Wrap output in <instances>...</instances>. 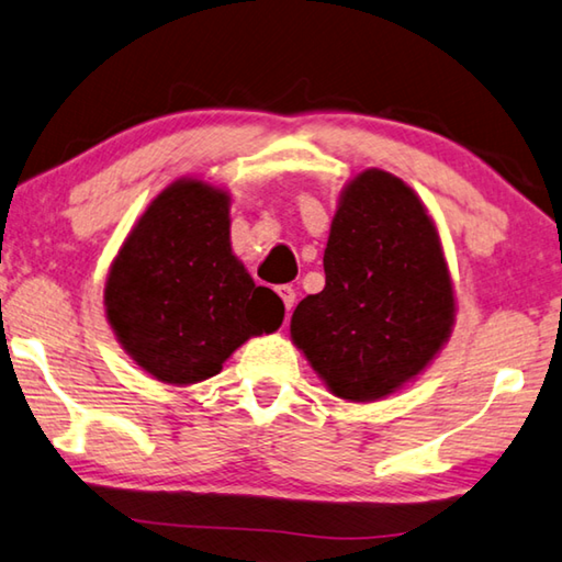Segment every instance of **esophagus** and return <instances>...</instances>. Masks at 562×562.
I'll use <instances>...</instances> for the list:
<instances>
[{
    "label": "esophagus",
    "instance_id": "1",
    "mask_svg": "<svg viewBox=\"0 0 562 562\" xmlns=\"http://www.w3.org/2000/svg\"><path fill=\"white\" fill-rule=\"evenodd\" d=\"M278 295L282 297L284 307H288V313H290L292 305H295V290H292L290 284H280V288H278Z\"/></svg>",
    "mask_w": 562,
    "mask_h": 562
}]
</instances>
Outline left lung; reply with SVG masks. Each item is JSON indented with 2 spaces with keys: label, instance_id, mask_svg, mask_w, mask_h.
Returning <instances> with one entry per match:
<instances>
[{
  "label": "left lung",
  "instance_id": "obj_1",
  "mask_svg": "<svg viewBox=\"0 0 562 562\" xmlns=\"http://www.w3.org/2000/svg\"><path fill=\"white\" fill-rule=\"evenodd\" d=\"M323 265L325 290L295 307L290 335L325 385L368 403L420 375L450 337L456 295L417 194L364 169L345 187Z\"/></svg>",
  "mask_w": 562,
  "mask_h": 562
}]
</instances>
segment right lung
I'll return each instance as SVG.
<instances>
[{"label": "right lung", "instance_id": "right-lung-1", "mask_svg": "<svg viewBox=\"0 0 562 562\" xmlns=\"http://www.w3.org/2000/svg\"><path fill=\"white\" fill-rule=\"evenodd\" d=\"M106 319L139 368L169 385L217 375L284 305L229 247V198L200 180L159 192L124 239L104 288Z\"/></svg>", "mask_w": 562, "mask_h": 562}]
</instances>
